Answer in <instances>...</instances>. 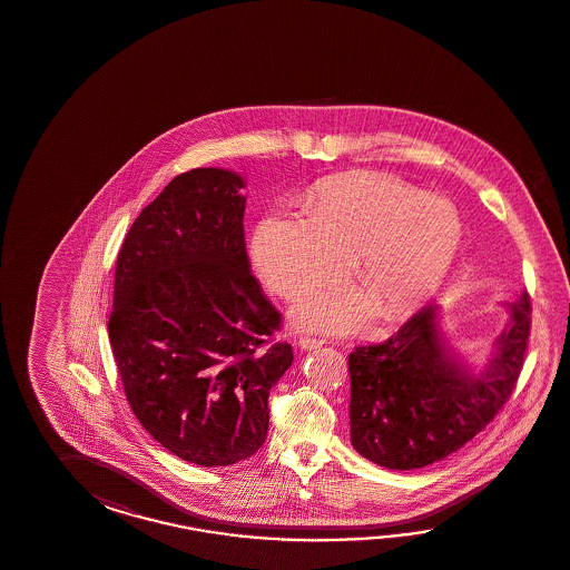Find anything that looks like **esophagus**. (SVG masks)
<instances>
[{"label": "esophagus", "instance_id": "esophagus-1", "mask_svg": "<svg viewBox=\"0 0 570 570\" xmlns=\"http://www.w3.org/2000/svg\"><path fill=\"white\" fill-rule=\"evenodd\" d=\"M324 344L322 338H314V336H302L299 338V346L304 348V351H314V348H320Z\"/></svg>", "mask_w": 570, "mask_h": 570}]
</instances>
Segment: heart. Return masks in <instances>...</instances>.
<instances>
[{
    "mask_svg": "<svg viewBox=\"0 0 570 570\" xmlns=\"http://www.w3.org/2000/svg\"><path fill=\"white\" fill-rule=\"evenodd\" d=\"M305 219L266 215L252 234V261L266 285L297 302L343 277L338 287L295 309L305 328L351 332L380 312L385 322L414 314L448 275L462 239L450 200L423 195L382 174H348L316 186Z\"/></svg>",
    "mask_w": 570,
    "mask_h": 570,
    "instance_id": "b5f03b06",
    "label": "heart"
}]
</instances>
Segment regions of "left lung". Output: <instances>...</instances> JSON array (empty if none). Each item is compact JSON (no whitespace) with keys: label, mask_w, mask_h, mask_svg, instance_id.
<instances>
[{"label":"left lung","mask_w":570,"mask_h":570,"mask_svg":"<svg viewBox=\"0 0 570 570\" xmlns=\"http://www.w3.org/2000/svg\"><path fill=\"white\" fill-rule=\"evenodd\" d=\"M503 307L509 320L480 367L448 344L435 302L385 343L357 346L348 355L353 448L387 470H416L476 438L511 396L530 338L528 293Z\"/></svg>","instance_id":"obj_1"}]
</instances>
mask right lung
Instances as JSON below:
<instances>
[{"mask_svg": "<svg viewBox=\"0 0 570 570\" xmlns=\"http://www.w3.org/2000/svg\"><path fill=\"white\" fill-rule=\"evenodd\" d=\"M246 180L224 168L176 176L132 222L115 273L108 336L129 406L185 462L232 465L268 431V392L292 344L244 239Z\"/></svg>", "mask_w": 570, "mask_h": 570, "instance_id": "1", "label": "right lung"}]
</instances>
